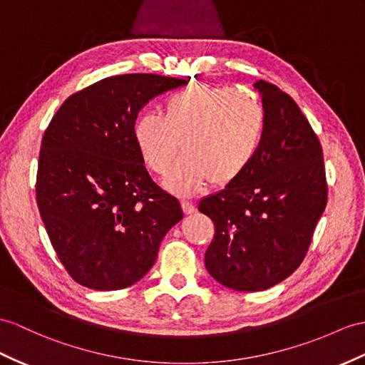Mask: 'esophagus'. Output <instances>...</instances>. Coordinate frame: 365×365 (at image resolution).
I'll return each mask as SVG.
<instances>
[{"instance_id": "obj_1", "label": "esophagus", "mask_w": 365, "mask_h": 365, "mask_svg": "<svg viewBox=\"0 0 365 365\" xmlns=\"http://www.w3.org/2000/svg\"><path fill=\"white\" fill-rule=\"evenodd\" d=\"M181 207H182L185 215H190V213L195 212V206H193L192 201H185V200L181 201Z\"/></svg>"}]
</instances>
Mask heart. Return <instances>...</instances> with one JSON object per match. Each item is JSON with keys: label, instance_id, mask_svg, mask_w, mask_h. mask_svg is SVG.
Returning <instances> with one entry per match:
<instances>
[{"label": "heart", "instance_id": "b5f03b06", "mask_svg": "<svg viewBox=\"0 0 365 365\" xmlns=\"http://www.w3.org/2000/svg\"><path fill=\"white\" fill-rule=\"evenodd\" d=\"M263 111L252 97L206 83L175 93L163 115L145 113L133 127L142 161L158 175L170 172L165 187L192 195L212 182L232 184L251 165L263 135Z\"/></svg>", "mask_w": 365, "mask_h": 365}]
</instances>
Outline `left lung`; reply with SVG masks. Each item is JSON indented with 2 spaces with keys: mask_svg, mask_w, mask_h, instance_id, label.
Returning a JSON list of instances; mask_svg holds the SVG:
<instances>
[{
  "mask_svg": "<svg viewBox=\"0 0 365 365\" xmlns=\"http://www.w3.org/2000/svg\"><path fill=\"white\" fill-rule=\"evenodd\" d=\"M263 102L262 142L247 170L200 201L215 225L204 263L221 285L263 291L304 260L327 206L322 147L297 103L277 86L254 83Z\"/></svg>",
  "mask_w": 365,
  "mask_h": 365,
  "instance_id": "obj_1",
  "label": "left lung"
}]
</instances>
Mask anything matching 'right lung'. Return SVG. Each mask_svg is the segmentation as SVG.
Segmentation results:
<instances>
[{
    "instance_id": "add662e5",
    "label": "right lung",
    "mask_w": 365,
    "mask_h": 365,
    "mask_svg": "<svg viewBox=\"0 0 365 365\" xmlns=\"http://www.w3.org/2000/svg\"><path fill=\"white\" fill-rule=\"evenodd\" d=\"M189 80L123 74L60 106L44 131L37 204L60 262L80 285L113 291L152 269L181 204L150 178L133 127L148 101Z\"/></svg>"
}]
</instances>
